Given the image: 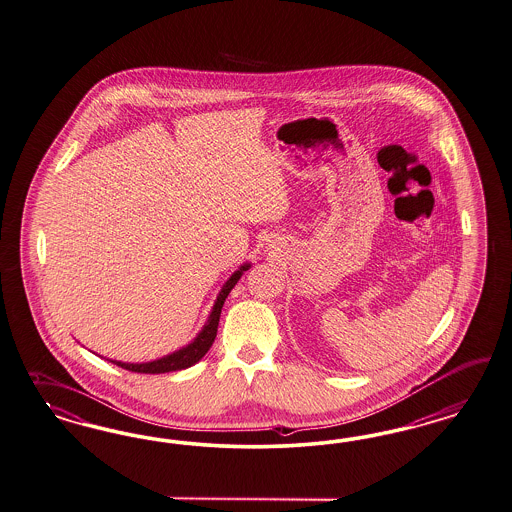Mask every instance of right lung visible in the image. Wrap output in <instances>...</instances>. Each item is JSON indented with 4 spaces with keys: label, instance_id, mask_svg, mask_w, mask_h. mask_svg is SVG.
Returning a JSON list of instances; mask_svg holds the SVG:
<instances>
[{
    "label": "right lung",
    "instance_id": "right-lung-1",
    "mask_svg": "<svg viewBox=\"0 0 512 512\" xmlns=\"http://www.w3.org/2000/svg\"><path fill=\"white\" fill-rule=\"evenodd\" d=\"M249 266H251L249 263L240 266V270H236L227 280V283L223 285L219 297H217L215 304H213L212 314L208 318V323L204 325V329L198 333V336L194 338L191 344H187L185 348L170 353L166 357H160L157 361H149V363H123V361H111V363H115L117 367L126 369V371L140 372V374H162V372L181 371V369L193 367L194 363H198L208 353V350L212 348L213 340L217 336L221 308L225 304V299L229 297L232 287L238 283V280L242 278V274L246 272Z\"/></svg>",
    "mask_w": 512,
    "mask_h": 512
}]
</instances>
